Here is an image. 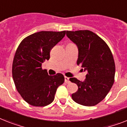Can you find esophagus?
Instances as JSON below:
<instances>
[{"mask_svg":"<svg viewBox=\"0 0 127 127\" xmlns=\"http://www.w3.org/2000/svg\"><path fill=\"white\" fill-rule=\"evenodd\" d=\"M64 78H65V82L66 84H69L70 82V80H69V77H67V76H64Z\"/></svg>","mask_w":127,"mask_h":127,"instance_id":"1","label":"esophagus"}]
</instances>
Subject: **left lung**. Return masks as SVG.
Returning a JSON list of instances; mask_svg holds the SVG:
<instances>
[{"instance_id":"left-lung-1","label":"left lung","mask_w":127,"mask_h":127,"mask_svg":"<svg viewBox=\"0 0 127 127\" xmlns=\"http://www.w3.org/2000/svg\"><path fill=\"white\" fill-rule=\"evenodd\" d=\"M66 35L78 47L76 64L87 72L84 82L69 78L78 88L71 95L72 99L81 105H96L105 98L114 84L116 66L112 53L105 41L92 31H67Z\"/></svg>"}]
</instances>
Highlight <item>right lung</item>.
<instances>
[{"mask_svg": "<svg viewBox=\"0 0 127 127\" xmlns=\"http://www.w3.org/2000/svg\"><path fill=\"white\" fill-rule=\"evenodd\" d=\"M66 31H41L25 37L17 49L12 76L17 92L29 104L45 106L54 100L58 87L64 82L61 73L49 75L41 67L50 58V51L65 35Z\"/></svg>", "mask_w": 127, "mask_h": 127, "instance_id": "add662e5", "label": "right lung"}]
</instances>
